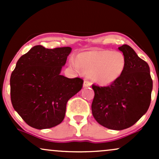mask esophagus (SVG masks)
Listing matches in <instances>:
<instances>
[{"mask_svg":"<svg viewBox=\"0 0 159 159\" xmlns=\"http://www.w3.org/2000/svg\"><path fill=\"white\" fill-rule=\"evenodd\" d=\"M90 86H91V83H90V81H84L83 87H84V88H87V87H90Z\"/></svg>","mask_w":159,"mask_h":159,"instance_id":"esophagus-1","label":"esophagus"}]
</instances>
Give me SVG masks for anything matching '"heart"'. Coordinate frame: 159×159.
Returning a JSON list of instances; mask_svg holds the SVG:
<instances>
[{
	"instance_id": "1",
	"label": "heart",
	"mask_w": 159,
	"mask_h": 159,
	"mask_svg": "<svg viewBox=\"0 0 159 159\" xmlns=\"http://www.w3.org/2000/svg\"><path fill=\"white\" fill-rule=\"evenodd\" d=\"M70 64L77 70L90 75L101 85L114 83L123 73L126 60L122 52L110 50H95L80 54L78 61L70 59Z\"/></svg>"
}]
</instances>
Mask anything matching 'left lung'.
<instances>
[{"instance_id": "left-lung-1", "label": "left lung", "mask_w": 159, "mask_h": 159, "mask_svg": "<svg viewBox=\"0 0 159 159\" xmlns=\"http://www.w3.org/2000/svg\"><path fill=\"white\" fill-rule=\"evenodd\" d=\"M118 49L126 60L123 73L107 87L92 86L95 120L113 130H123L136 123L148 110L152 90L148 63L129 45H123Z\"/></svg>"}]
</instances>
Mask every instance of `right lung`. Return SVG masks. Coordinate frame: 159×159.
I'll use <instances>...</instances> for the list:
<instances>
[{
	"label": "right lung",
	"instance_id": "1",
	"mask_svg": "<svg viewBox=\"0 0 159 159\" xmlns=\"http://www.w3.org/2000/svg\"><path fill=\"white\" fill-rule=\"evenodd\" d=\"M70 47L36 45L19 58L10 77L12 105L27 125L49 129L65 117L68 100L81 90V78L61 75Z\"/></svg>",
	"mask_w": 159,
	"mask_h": 159
}]
</instances>
